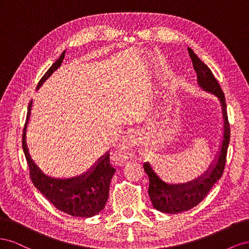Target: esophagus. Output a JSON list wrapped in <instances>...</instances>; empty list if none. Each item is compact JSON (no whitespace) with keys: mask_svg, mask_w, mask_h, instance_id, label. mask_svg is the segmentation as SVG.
Returning a JSON list of instances; mask_svg holds the SVG:
<instances>
[{"mask_svg":"<svg viewBox=\"0 0 249 249\" xmlns=\"http://www.w3.org/2000/svg\"><path fill=\"white\" fill-rule=\"evenodd\" d=\"M135 140L136 139H135L133 136L126 137L123 140L122 145H120L118 148V154L120 157L130 158L132 156V150H133L132 148H133V145H135L134 144Z\"/></svg>","mask_w":249,"mask_h":249,"instance_id":"obj_1","label":"esophagus"}]
</instances>
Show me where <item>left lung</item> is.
<instances>
[{"instance_id": "left-lung-1", "label": "left lung", "mask_w": 249, "mask_h": 249, "mask_svg": "<svg viewBox=\"0 0 249 249\" xmlns=\"http://www.w3.org/2000/svg\"><path fill=\"white\" fill-rule=\"evenodd\" d=\"M188 52L192 60L194 71L197 73L198 85L205 91L215 94L220 101L223 114V140L217 161H214V164L211 165L205 175L189 183L178 185L167 184L156 175L149 163L146 162L143 165V168L149 178L148 194L154 208L160 212L168 214H178L190 210L197 206L207 196L215 183L222 177L231 138L227 104L219 83L215 79L209 67L196 54H194L190 48H188Z\"/></svg>"}]
</instances>
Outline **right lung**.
I'll return each instance as SVG.
<instances>
[{
    "label": "right lung",
    "mask_w": 249,
    "mask_h": 249,
    "mask_svg": "<svg viewBox=\"0 0 249 249\" xmlns=\"http://www.w3.org/2000/svg\"><path fill=\"white\" fill-rule=\"evenodd\" d=\"M64 56L65 51L43 74L37 88H39L42 83L61 65ZM32 104V101L29 103L27 119L22 133V148L29 165L32 183L53 206L66 214L85 218L99 214L106 206L109 197L110 183L115 172V168L110 163V155L107 153L103 156L91 170L77 178L59 179L46 176L30 157L26 142L27 124L31 115Z\"/></svg>",
    "instance_id": "1"
}]
</instances>
